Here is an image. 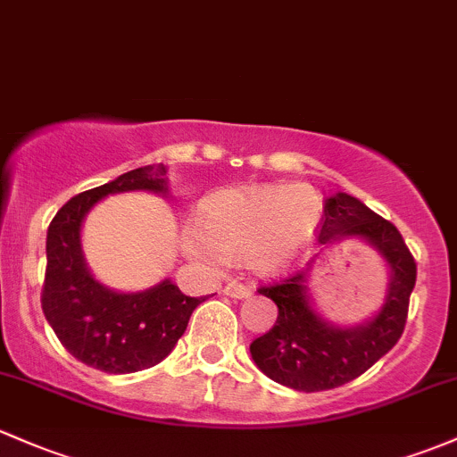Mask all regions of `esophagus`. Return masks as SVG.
I'll return each instance as SVG.
<instances>
[{"instance_id": "esophagus-1", "label": "esophagus", "mask_w": 457, "mask_h": 457, "mask_svg": "<svg viewBox=\"0 0 457 457\" xmlns=\"http://www.w3.org/2000/svg\"><path fill=\"white\" fill-rule=\"evenodd\" d=\"M222 292L230 298H248L253 294V289H250V286H242V283H228Z\"/></svg>"}]
</instances>
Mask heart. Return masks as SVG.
<instances>
[{"label": "heart", "instance_id": "1", "mask_svg": "<svg viewBox=\"0 0 457 457\" xmlns=\"http://www.w3.org/2000/svg\"><path fill=\"white\" fill-rule=\"evenodd\" d=\"M320 218V195L307 185L227 189L203 204L198 228H183L180 246L194 262L246 259L254 272L272 274L312 244Z\"/></svg>", "mask_w": 457, "mask_h": 457}]
</instances>
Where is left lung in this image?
I'll use <instances>...</instances> for the list:
<instances>
[{"label":"left lung","mask_w":457,"mask_h":457,"mask_svg":"<svg viewBox=\"0 0 457 457\" xmlns=\"http://www.w3.org/2000/svg\"><path fill=\"white\" fill-rule=\"evenodd\" d=\"M342 239H364L390 270L384 305L368 320L340 327L313 309L307 292L312 263L274 286L257 289L274 301L278 316L268 333L253 340L250 355L263 375L292 390L320 392L348 384L379 361L405 328L416 262L399 230L361 200L337 191L325 200L318 242L327 246Z\"/></svg>","instance_id":"8db88e82"}]
</instances>
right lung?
Masks as SVG:
<instances>
[{"label": "right lung", "instance_id": "add662e5", "mask_svg": "<svg viewBox=\"0 0 457 457\" xmlns=\"http://www.w3.org/2000/svg\"><path fill=\"white\" fill-rule=\"evenodd\" d=\"M168 170L145 165L111 183L73 195L47 228V268L41 305L61 345L82 364L129 375L156 366L187 328L194 309L207 296H185L170 278L144 292L102 286L87 266L80 230L87 213L111 194H168Z\"/></svg>", "mask_w": 457, "mask_h": 457}]
</instances>
